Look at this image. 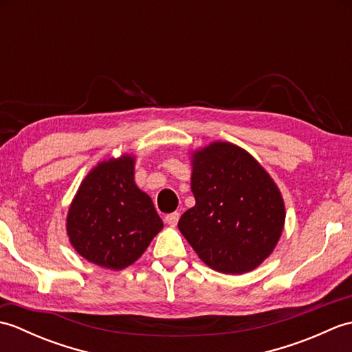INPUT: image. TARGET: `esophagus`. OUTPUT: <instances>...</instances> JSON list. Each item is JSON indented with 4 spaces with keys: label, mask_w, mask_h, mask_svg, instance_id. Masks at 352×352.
Instances as JSON below:
<instances>
[{
    "label": "esophagus",
    "mask_w": 352,
    "mask_h": 352,
    "mask_svg": "<svg viewBox=\"0 0 352 352\" xmlns=\"http://www.w3.org/2000/svg\"><path fill=\"white\" fill-rule=\"evenodd\" d=\"M178 219H180V213L174 212V213L166 214V218H164V222H166L168 226H170V227H175L177 223H178Z\"/></svg>",
    "instance_id": "esophagus-1"
}]
</instances>
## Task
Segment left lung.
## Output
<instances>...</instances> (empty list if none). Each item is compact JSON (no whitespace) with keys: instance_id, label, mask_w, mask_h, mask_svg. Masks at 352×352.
I'll return each mask as SVG.
<instances>
[{"instance_id":"left-lung-1","label":"left lung","mask_w":352,"mask_h":352,"mask_svg":"<svg viewBox=\"0 0 352 352\" xmlns=\"http://www.w3.org/2000/svg\"><path fill=\"white\" fill-rule=\"evenodd\" d=\"M190 180L195 206L178 228L198 257L231 275L263 263L286 219L281 192L263 166L241 146L213 142L192 154Z\"/></svg>"}]
</instances>
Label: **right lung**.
Wrapping results in <instances>:
<instances>
[{
	"mask_svg": "<svg viewBox=\"0 0 352 352\" xmlns=\"http://www.w3.org/2000/svg\"><path fill=\"white\" fill-rule=\"evenodd\" d=\"M162 228L151 198L134 183L129 154L89 172L66 218L69 242L80 256L113 271L133 265Z\"/></svg>",
	"mask_w": 352,
	"mask_h": 352,
	"instance_id": "1",
	"label": "right lung"
}]
</instances>
